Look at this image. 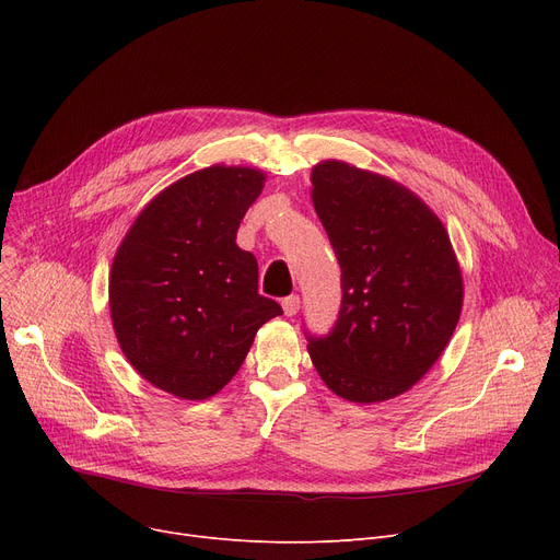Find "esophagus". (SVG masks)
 <instances>
[{"mask_svg": "<svg viewBox=\"0 0 560 560\" xmlns=\"http://www.w3.org/2000/svg\"><path fill=\"white\" fill-rule=\"evenodd\" d=\"M281 306H283V313H285V315H298L302 302H300L298 295H290V298H285V300L281 302Z\"/></svg>", "mask_w": 560, "mask_h": 560, "instance_id": "esophagus-1", "label": "esophagus"}]
</instances>
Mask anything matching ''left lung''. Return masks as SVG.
<instances>
[{
  "label": "left lung",
  "mask_w": 560,
  "mask_h": 560,
  "mask_svg": "<svg viewBox=\"0 0 560 560\" xmlns=\"http://www.w3.org/2000/svg\"><path fill=\"white\" fill-rule=\"evenodd\" d=\"M313 206L340 262L342 300L327 336H311L322 381L372 404L406 393L447 347L463 306L450 235L429 206L342 161L313 167Z\"/></svg>",
  "instance_id": "8db88e82"
}]
</instances>
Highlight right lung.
<instances>
[{"instance_id":"1","label":"right lung","mask_w":560,"mask_h":560,"mask_svg":"<svg viewBox=\"0 0 560 560\" xmlns=\"http://www.w3.org/2000/svg\"><path fill=\"white\" fill-rule=\"evenodd\" d=\"M262 182L252 167L192 172L144 206L115 254L117 342L138 374L174 397L222 390L256 331L283 313L258 292L254 254L235 245Z\"/></svg>"}]
</instances>
